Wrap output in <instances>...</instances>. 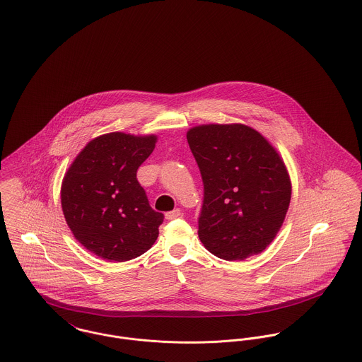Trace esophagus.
Returning a JSON list of instances; mask_svg holds the SVG:
<instances>
[{"label":"esophagus","instance_id":"34e87169","mask_svg":"<svg viewBox=\"0 0 362 362\" xmlns=\"http://www.w3.org/2000/svg\"><path fill=\"white\" fill-rule=\"evenodd\" d=\"M180 216H181V210L180 209H174V210L165 213V220H174V218H177Z\"/></svg>","mask_w":362,"mask_h":362}]
</instances>
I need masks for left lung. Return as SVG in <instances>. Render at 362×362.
I'll list each match as a JSON object with an SVG mask.
<instances>
[{
	"mask_svg": "<svg viewBox=\"0 0 362 362\" xmlns=\"http://www.w3.org/2000/svg\"><path fill=\"white\" fill-rule=\"evenodd\" d=\"M204 197L199 239L214 256L245 260L262 253L282 227L292 197L276 149L245 124H202L187 132Z\"/></svg>",
	"mask_w": 362,
	"mask_h": 362,
	"instance_id": "obj_1",
	"label": "left lung"
}]
</instances>
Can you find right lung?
<instances>
[{
  "mask_svg": "<svg viewBox=\"0 0 362 362\" xmlns=\"http://www.w3.org/2000/svg\"><path fill=\"white\" fill-rule=\"evenodd\" d=\"M156 135L109 132L91 139L67 168L61 203L74 238L107 262H127L152 247L165 216L155 211L136 170Z\"/></svg>",
  "mask_w": 362,
  "mask_h": 362,
  "instance_id": "1",
  "label": "right lung"
}]
</instances>
